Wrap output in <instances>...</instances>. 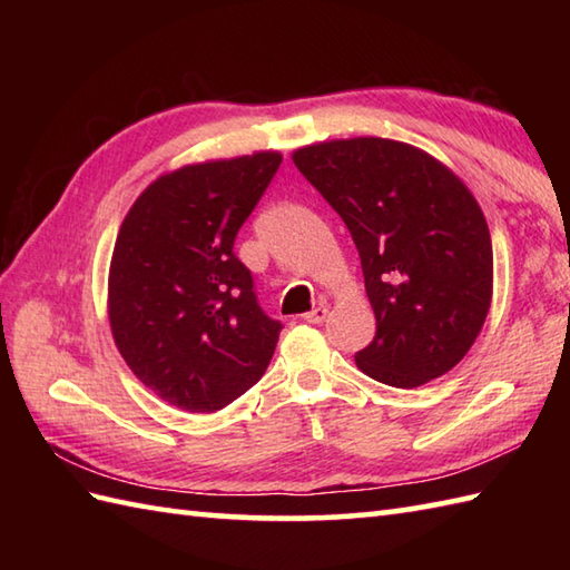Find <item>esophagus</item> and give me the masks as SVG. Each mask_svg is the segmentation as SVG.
Instances as JSON below:
<instances>
[{"instance_id": "34e87169", "label": "esophagus", "mask_w": 570, "mask_h": 570, "mask_svg": "<svg viewBox=\"0 0 570 570\" xmlns=\"http://www.w3.org/2000/svg\"><path fill=\"white\" fill-rule=\"evenodd\" d=\"M325 318H328V308H325V306H318V308L304 313V321L306 323H323Z\"/></svg>"}]
</instances>
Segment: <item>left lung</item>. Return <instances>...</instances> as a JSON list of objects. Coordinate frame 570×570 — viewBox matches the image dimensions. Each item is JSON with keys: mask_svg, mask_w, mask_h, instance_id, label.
Instances as JSON below:
<instances>
[{"mask_svg": "<svg viewBox=\"0 0 570 570\" xmlns=\"http://www.w3.org/2000/svg\"><path fill=\"white\" fill-rule=\"evenodd\" d=\"M292 159L360 252L377 333L357 367L399 390L453 370L492 301V242L475 196L431 154L394 139L321 141Z\"/></svg>", "mask_w": 570, "mask_h": 570, "instance_id": "8db88e82", "label": "left lung"}]
</instances>
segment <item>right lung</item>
<instances>
[{
  "label": "right lung",
  "instance_id": "obj_1",
  "mask_svg": "<svg viewBox=\"0 0 570 570\" xmlns=\"http://www.w3.org/2000/svg\"><path fill=\"white\" fill-rule=\"evenodd\" d=\"M282 154L180 166L144 188L115 242L107 313L137 380L190 414L233 404L262 380L282 333L257 304L235 237Z\"/></svg>",
  "mask_w": 570,
  "mask_h": 570
}]
</instances>
